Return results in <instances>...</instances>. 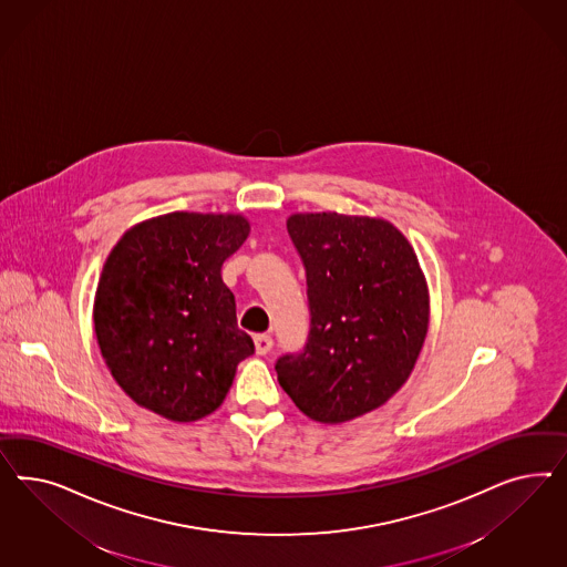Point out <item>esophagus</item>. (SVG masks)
Wrapping results in <instances>:
<instances>
[{
  "label": "esophagus",
  "mask_w": 567,
  "mask_h": 567,
  "mask_svg": "<svg viewBox=\"0 0 567 567\" xmlns=\"http://www.w3.org/2000/svg\"><path fill=\"white\" fill-rule=\"evenodd\" d=\"M254 343H256V353H258V355H266V353H270L275 341H272L270 334H256V337H254Z\"/></svg>",
  "instance_id": "1"
}]
</instances>
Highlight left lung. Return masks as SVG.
Returning <instances> with one entry per match:
<instances>
[{
	"label": "left lung",
	"instance_id": "obj_1",
	"mask_svg": "<svg viewBox=\"0 0 567 567\" xmlns=\"http://www.w3.org/2000/svg\"><path fill=\"white\" fill-rule=\"evenodd\" d=\"M311 324L278 382L311 420L343 424L384 405L412 374L429 332L426 276L395 224L337 212L292 214Z\"/></svg>",
	"mask_w": 567,
	"mask_h": 567
}]
</instances>
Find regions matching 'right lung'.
<instances>
[{
    "label": "right lung",
    "mask_w": 567,
    "mask_h": 567,
    "mask_svg": "<svg viewBox=\"0 0 567 567\" xmlns=\"http://www.w3.org/2000/svg\"><path fill=\"white\" fill-rule=\"evenodd\" d=\"M249 230L240 214L172 212L135 224L110 251L93 301L95 337L141 408L195 422L223 405L256 349L220 275Z\"/></svg>",
    "instance_id": "obj_1"
}]
</instances>
